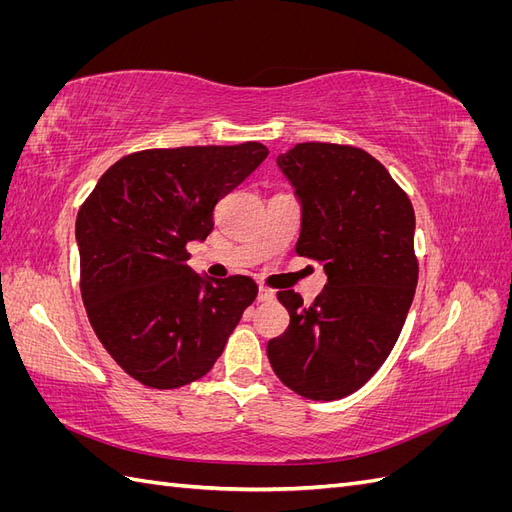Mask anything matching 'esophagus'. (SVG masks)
<instances>
[{
	"label": "esophagus",
	"instance_id": "34e87169",
	"mask_svg": "<svg viewBox=\"0 0 512 512\" xmlns=\"http://www.w3.org/2000/svg\"><path fill=\"white\" fill-rule=\"evenodd\" d=\"M275 299V292L269 290V288H260L258 290V301L260 303H271Z\"/></svg>",
	"mask_w": 512,
	"mask_h": 512
}]
</instances>
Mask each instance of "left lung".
I'll return each mask as SVG.
<instances>
[{
    "label": "left lung",
    "mask_w": 512,
    "mask_h": 512,
    "mask_svg": "<svg viewBox=\"0 0 512 512\" xmlns=\"http://www.w3.org/2000/svg\"><path fill=\"white\" fill-rule=\"evenodd\" d=\"M301 205L299 256L324 267L327 284L303 307L280 290L284 335L267 344L269 363L307 399H342L376 374L404 329L418 282L414 209L367 151L301 143L277 156Z\"/></svg>",
    "instance_id": "8db88e82"
}]
</instances>
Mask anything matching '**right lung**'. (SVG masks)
<instances>
[{
    "instance_id": "obj_1",
    "label": "right lung",
    "mask_w": 512,
    "mask_h": 512,
    "mask_svg": "<svg viewBox=\"0 0 512 512\" xmlns=\"http://www.w3.org/2000/svg\"><path fill=\"white\" fill-rule=\"evenodd\" d=\"M269 149L177 147L130 153L96 183L76 215L81 294L106 352L151 389L209 374L258 286L215 282L185 247L213 230L218 200L250 177Z\"/></svg>"
}]
</instances>
